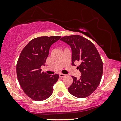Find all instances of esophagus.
Listing matches in <instances>:
<instances>
[{"mask_svg":"<svg viewBox=\"0 0 121 121\" xmlns=\"http://www.w3.org/2000/svg\"><path fill=\"white\" fill-rule=\"evenodd\" d=\"M65 76H66L65 74H62V73L59 74V77H60V78H63L64 77H65Z\"/></svg>","mask_w":121,"mask_h":121,"instance_id":"34e87169","label":"esophagus"}]
</instances>
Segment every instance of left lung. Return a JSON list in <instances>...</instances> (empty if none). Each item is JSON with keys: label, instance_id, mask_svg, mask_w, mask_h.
<instances>
[{"label": "left lung", "instance_id": "8db88e82", "mask_svg": "<svg viewBox=\"0 0 121 121\" xmlns=\"http://www.w3.org/2000/svg\"><path fill=\"white\" fill-rule=\"evenodd\" d=\"M61 41L72 48V64L80 62L78 69L82 73L80 78L72 76L73 82L68 87L70 94L79 98H85L92 94L100 83L103 73V63L98 51L92 42L82 36H64Z\"/></svg>", "mask_w": 121, "mask_h": 121}]
</instances>
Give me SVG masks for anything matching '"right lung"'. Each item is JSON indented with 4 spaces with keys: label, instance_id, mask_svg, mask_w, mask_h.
<instances>
[{
    "label": "right lung",
    "instance_id": "right-lung-1",
    "mask_svg": "<svg viewBox=\"0 0 121 121\" xmlns=\"http://www.w3.org/2000/svg\"><path fill=\"white\" fill-rule=\"evenodd\" d=\"M61 37L42 36L32 39L21 51L16 64V74L23 91L35 101L48 98L53 91V85L59 78L58 74L48 75L41 72L48 56L51 45Z\"/></svg>",
    "mask_w": 121,
    "mask_h": 121
}]
</instances>
